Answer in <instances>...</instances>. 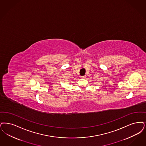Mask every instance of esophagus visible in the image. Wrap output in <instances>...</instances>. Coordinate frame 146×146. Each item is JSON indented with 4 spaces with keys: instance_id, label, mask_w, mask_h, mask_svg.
Here are the masks:
<instances>
[{
    "instance_id": "34e87169",
    "label": "esophagus",
    "mask_w": 146,
    "mask_h": 146,
    "mask_svg": "<svg viewBox=\"0 0 146 146\" xmlns=\"http://www.w3.org/2000/svg\"><path fill=\"white\" fill-rule=\"evenodd\" d=\"M81 78H82V79H84V78H85V76H81Z\"/></svg>"
}]
</instances>
